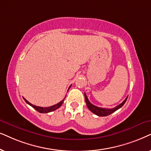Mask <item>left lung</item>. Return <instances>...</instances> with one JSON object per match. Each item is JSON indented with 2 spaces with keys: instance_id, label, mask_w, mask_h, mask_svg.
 Wrapping results in <instances>:
<instances>
[{
  "instance_id": "left-lung-1",
  "label": "left lung",
  "mask_w": 151,
  "mask_h": 151,
  "mask_svg": "<svg viewBox=\"0 0 151 151\" xmlns=\"http://www.w3.org/2000/svg\"><path fill=\"white\" fill-rule=\"evenodd\" d=\"M84 96H85V100H86V105H87L88 109H89L90 111L92 112H93L94 114H96V115L98 116H108L109 115V114L113 113L114 112H115L116 110H117L118 109H119L120 108H122V106H124V104L126 103V100H127L128 97L126 98V99L124 100V101L122 102V104H120L119 105L116 106L115 108H99V107H97V106H94L93 104H92L89 101V100H88V97H87V95H86V93L84 94Z\"/></svg>"
}]
</instances>
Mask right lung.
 Returning <instances> with one entry per match:
<instances>
[{
  "label": "right lung",
  "instance_id": "right-lung-1",
  "mask_svg": "<svg viewBox=\"0 0 151 151\" xmlns=\"http://www.w3.org/2000/svg\"><path fill=\"white\" fill-rule=\"evenodd\" d=\"M70 87H71V86H70L69 88H68V90L70 89ZM23 99H24V100H25V101L26 103H27V104H29V106H31L32 108H35V109L36 110H37L38 112H41V113H47V112H52V111H54V110H55L58 109V108H59V107H61V106L62 104H63V103L64 99H63V100H62L61 101H60L59 103H58V104H55V105H54V106H50V107L43 108V107H40V106H37L33 105V104H30L29 101H27V100H26V99H25V98H23Z\"/></svg>",
  "mask_w": 151,
  "mask_h": 151
}]
</instances>
